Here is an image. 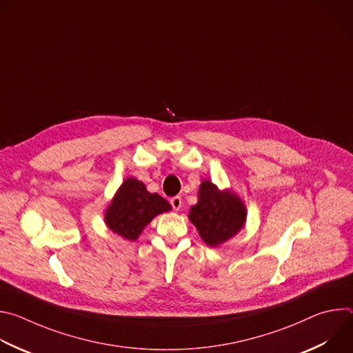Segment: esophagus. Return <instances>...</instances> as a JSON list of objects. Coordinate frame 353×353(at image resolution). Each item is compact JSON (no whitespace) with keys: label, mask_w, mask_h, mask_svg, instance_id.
<instances>
[{"label":"esophagus","mask_w":353,"mask_h":353,"mask_svg":"<svg viewBox=\"0 0 353 353\" xmlns=\"http://www.w3.org/2000/svg\"><path fill=\"white\" fill-rule=\"evenodd\" d=\"M170 204H172V207H173V210L174 211H179L180 208H181V198L180 196H173V198H170Z\"/></svg>","instance_id":"1"}]
</instances>
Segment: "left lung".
I'll return each instance as SVG.
<instances>
[{
    "label": "left lung",
    "instance_id": "left-lung-1",
    "mask_svg": "<svg viewBox=\"0 0 353 353\" xmlns=\"http://www.w3.org/2000/svg\"><path fill=\"white\" fill-rule=\"evenodd\" d=\"M245 205L232 191H221L212 181L204 180L198 190V203L191 207L188 219L196 228L201 239L216 247L234 234L245 223Z\"/></svg>",
    "mask_w": 353,
    "mask_h": 353
}]
</instances>
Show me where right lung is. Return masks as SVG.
Masks as SVG:
<instances>
[{"label": "right lung", "mask_w": 353, "mask_h": 353, "mask_svg": "<svg viewBox=\"0 0 353 353\" xmlns=\"http://www.w3.org/2000/svg\"><path fill=\"white\" fill-rule=\"evenodd\" d=\"M170 210L165 198L157 192L150 194L142 181L128 177L106 208L105 222L112 232L134 241L150 221Z\"/></svg>", "instance_id": "obj_1"}]
</instances>
